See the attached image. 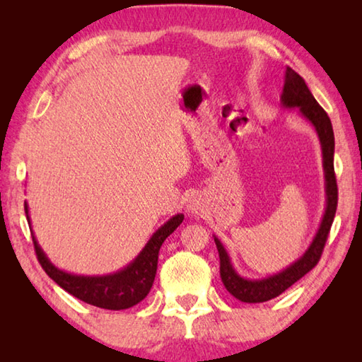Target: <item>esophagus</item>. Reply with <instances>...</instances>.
Listing matches in <instances>:
<instances>
[{"label": "esophagus", "mask_w": 362, "mask_h": 362, "mask_svg": "<svg viewBox=\"0 0 362 362\" xmlns=\"http://www.w3.org/2000/svg\"><path fill=\"white\" fill-rule=\"evenodd\" d=\"M187 211L192 214V216H199L203 212V203H201L198 196H189L187 199Z\"/></svg>", "instance_id": "obj_1"}]
</instances>
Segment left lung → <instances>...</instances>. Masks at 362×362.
<instances>
[{"label": "left lung", "instance_id": "1", "mask_svg": "<svg viewBox=\"0 0 362 362\" xmlns=\"http://www.w3.org/2000/svg\"><path fill=\"white\" fill-rule=\"evenodd\" d=\"M281 108L284 110H298V113L315 127L321 144L322 153V170H324V192H326V207L317 228L313 241L306 247L305 252L293 260L291 265L281 269L278 273L268 274L263 278H244L236 272L230 259V254L226 252L222 241L214 235V241L218 250L220 257V278L225 289L233 297L246 303H262L268 302L274 297H278L284 291L289 289L292 284H296L300 278H303L306 273L313 268L321 259L324 244H326L330 226H332L335 211H337V182L334 174V129L327 113L320 107V103L311 94V90L306 86L305 79L297 71L287 66L286 69V81L281 94Z\"/></svg>", "mask_w": 362, "mask_h": 362}]
</instances>
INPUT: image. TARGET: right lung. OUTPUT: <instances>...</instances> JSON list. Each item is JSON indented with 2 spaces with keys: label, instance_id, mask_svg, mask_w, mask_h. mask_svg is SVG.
<instances>
[{
  "label": "right lung",
  "instance_id": "1",
  "mask_svg": "<svg viewBox=\"0 0 362 362\" xmlns=\"http://www.w3.org/2000/svg\"><path fill=\"white\" fill-rule=\"evenodd\" d=\"M25 214L30 230H32L36 255H38V260L42 269L47 273V276L56 281L62 289L71 293L73 297L83 300L89 305L99 306V308L115 311L131 308V306L142 302L148 296L153 281H155L159 249L166 241V238L173 235L177 226L183 222V214H175V216L170 217L166 223L153 233L136 259L131 260L118 272L108 274H76L54 265L45 250L41 249L32 228L27 201Z\"/></svg>",
  "mask_w": 362,
  "mask_h": 362
}]
</instances>
